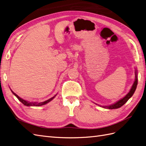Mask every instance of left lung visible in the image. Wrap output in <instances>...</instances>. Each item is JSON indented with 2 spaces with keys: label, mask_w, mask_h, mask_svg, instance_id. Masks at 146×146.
<instances>
[{
  "label": "left lung",
  "mask_w": 146,
  "mask_h": 146,
  "mask_svg": "<svg viewBox=\"0 0 146 146\" xmlns=\"http://www.w3.org/2000/svg\"><path fill=\"white\" fill-rule=\"evenodd\" d=\"M137 85H138V77H137V72L136 71L135 72V82L133 84V86H132L131 90L129 91V93H128L124 97V98H122L120 100L117 101V102H116L115 104H114L111 105L110 106H108V107H102L105 108H108V109H116V108H120L121 107H122V105H124L128 101V100H129L131 98V97L133 96V94H134V92L136 89Z\"/></svg>",
  "instance_id": "1"
}]
</instances>
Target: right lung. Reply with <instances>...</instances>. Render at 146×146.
I'll list each match as a JSON object with an SVG mask.
<instances>
[{
    "label": "right lung",
    "mask_w": 146,
    "mask_h": 146,
    "mask_svg": "<svg viewBox=\"0 0 146 146\" xmlns=\"http://www.w3.org/2000/svg\"><path fill=\"white\" fill-rule=\"evenodd\" d=\"M11 92H13V94H14L16 98L18 99V100L20 101V102H21L22 103H23L24 105H26V106H35V107H39V106H41V105H45V104H47L48 102H49L50 101H51L53 99H54L55 97L56 96V95L55 96H54L53 97V98H50V99H49L48 100H46V101H44V102H28V101H26V100H24V99H21V98H20L19 97L17 96L16 94H15L14 92H13L11 90Z\"/></svg>",
    "instance_id": "right-lung-1"
}]
</instances>
